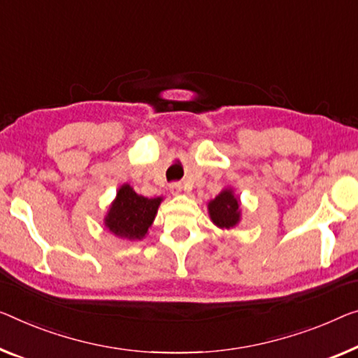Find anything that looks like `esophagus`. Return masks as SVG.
I'll list each match as a JSON object with an SVG mask.
<instances>
[{"mask_svg":"<svg viewBox=\"0 0 358 358\" xmlns=\"http://www.w3.org/2000/svg\"><path fill=\"white\" fill-rule=\"evenodd\" d=\"M170 191H172V193H180L181 189H183V185L180 183V181H173V183H170Z\"/></svg>","mask_w":358,"mask_h":358,"instance_id":"obj_1","label":"esophagus"}]
</instances>
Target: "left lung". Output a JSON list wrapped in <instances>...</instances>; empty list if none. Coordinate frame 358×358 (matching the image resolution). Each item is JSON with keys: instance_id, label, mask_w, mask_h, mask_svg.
<instances>
[{"instance_id": "1", "label": "left lung", "mask_w": 358, "mask_h": 358, "mask_svg": "<svg viewBox=\"0 0 358 358\" xmlns=\"http://www.w3.org/2000/svg\"><path fill=\"white\" fill-rule=\"evenodd\" d=\"M209 213L212 222L220 228H231L239 222V202L230 189L222 191L215 199L210 201Z\"/></svg>"}]
</instances>
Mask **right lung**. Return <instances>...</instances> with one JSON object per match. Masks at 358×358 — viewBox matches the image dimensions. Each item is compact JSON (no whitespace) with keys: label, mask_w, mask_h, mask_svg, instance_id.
I'll return each mask as SVG.
<instances>
[{"label":"right lung","mask_w":358,"mask_h":358,"mask_svg":"<svg viewBox=\"0 0 358 358\" xmlns=\"http://www.w3.org/2000/svg\"><path fill=\"white\" fill-rule=\"evenodd\" d=\"M161 201L162 197L148 199L136 194L130 185H124L106 217V227L120 238L141 239L151 227Z\"/></svg>","instance_id":"right-lung-1"}]
</instances>
